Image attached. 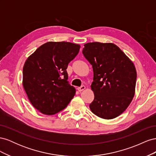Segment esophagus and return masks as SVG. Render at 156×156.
Returning <instances> with one entry per match:
<instances>
[{
  "mask_svg": "<svg viewBox=\"0 0 156 156\" xmlns=\"http://www.w3.org/2000/svg\"><path fill=\"white\" fill-rule=\"evenodd\" d=\"M84 89H85V87H84V86H81V87H80L77 88V90H78L79 92H81V91L84 90Z\"/></svg>",
  "mask_w": 156,
  "mask_h": 156,
  "instance_id": "esophagus-1",
  "label": "esophagus"
}]
</instances>
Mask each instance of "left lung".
Masks as SVG:
<instances>
[{
	"instance_id": "1",
	"label": "left lung",
	"mask_w": 156,
	"mask_h": 156,
	"mask_svg": "<svg viewBox=\"0 0 156 156\" xmlns=\"http://www.w3.org/2000/svg\"><path fill=\"white\" fill-rule=\"evenodd\" d=\"M84 46L83 54L94 72V99L90 108L101 119H115L126 109L135 95V66L114 44L92 42Z\"/></svg>"
}]
</instances>
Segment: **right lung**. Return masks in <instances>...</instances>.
<instances>
[{
	"instance_id": "right-lung-1",
	"label": "right lung",
	"mask_w": 156,
	"mask_h": 156,
	"mask_svg": "<svg viewBox=\"0 0 156 156\" xmlns=\"http://www.w3.org/2000/svg\"><path fill=\"white\" fill-rule=\"evenodd\" d=\"M79 49V45L70 42L49 41L26 60L23 85L32 105L43 114L52 115L63 110L75 96L66 69Z\"/></svg>"
}]
</instances>
